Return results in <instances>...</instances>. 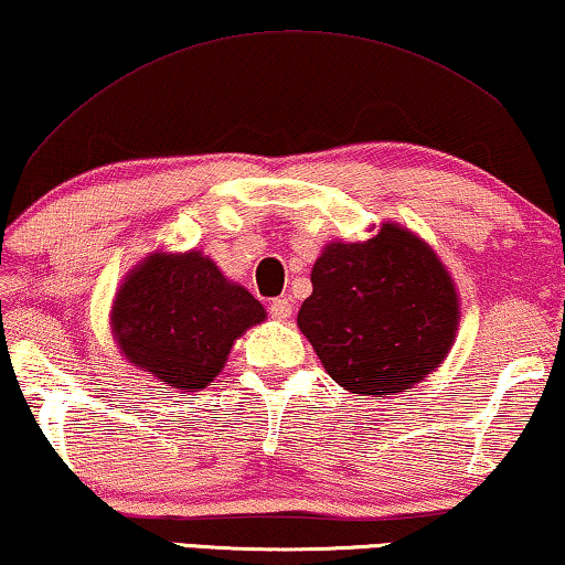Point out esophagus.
Masks as SVG:
<instances>
[{
	"label": "esophagus",
	"instance_id": "34e87169",
	"mask_svg": "<svg viewBox=\"0 0 565 565\" xmlns=\"http://www.w3.org/2000/svg\"><path fill=\"white\" fill-rule=\"evenodd\" d=\"M270 316L275 320H288L292 316V302L290 298H275L270 302Z\"/></svg>",
	"mask_w": 565,
	"mask_h": 565
}]
</instances>
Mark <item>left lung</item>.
<instances>
[{
    "mask_svg": "<svg viewBox=\"0 0 565 565\" xmlns=\"http://www.w3.org/2000/svg\"><path fill=\"white\" fill-rule=\"evenodd\" d=\"M298 326L335 384L396 394L445 361L457 333V292L419 237L384 224L366 242H333L312 265Z\"/></svg>",
    "mask_w": 565,
    "mask_h": 565,
    "instance_id": "8db88e82",
    "label": "left lung"
}]
</instances>
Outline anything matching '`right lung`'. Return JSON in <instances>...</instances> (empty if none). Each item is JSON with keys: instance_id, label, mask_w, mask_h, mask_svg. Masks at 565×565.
Instances as JSON below:
<instances>
[{"instance_id": "add662e5", "label": "right lung", "mask_w": 565, "mask_h": 565, "mask_svg": "<svg viewBox=\"0 0 565 565\" xmlns=\"http://www.w3.org/2000/svg\"><path fill=\"white\" fill-rule=\"evenodd\" d=\"M259 320V300L199 253L149 257L120 285L113 306L120 351L171 388L210 386L234 338Z\"/></svg>"}]
</instances>
